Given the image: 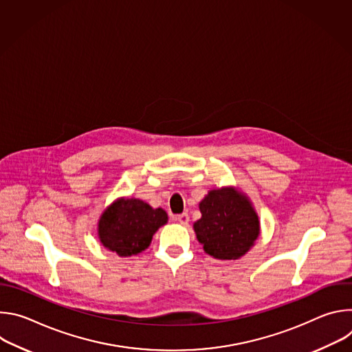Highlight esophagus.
Listing matches in <instances>:
<instances>
[{
  "instance_id": "obj_1",
  "label": "esophagus",
  "mask_w": 352,
  "mask_h": 352,
  "mask_svg": "<svg viewBox=\"0 0 352 352\" xmlns=\"http://www.w3.org/2000/svg\"><path fill=\"white\" fill-rule=\"evenodd\" d=\"M175 220H177L179 224L186 226V224L189 223V216H188V213H182V214H178V216L175 217Z\"/></svg>"
}]
</instances>
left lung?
Masks as SVG:
<instances>
[{
	"mask_svg": "<svg viewBox=\"0 0 352 352\" xmlns=\"http://www.w3.org/2000/svg\"><path fill=\"white\" fill-rule=\"evenodd\" d=\"M202 213L193 223L204 250L219 261H236L252 248L261 235L259 216L246 193L235 186L210 189L200 200Z\"/></svg>",
	"mask_w": 352,
	"mask_h": 352,
	"instance_id": "1",
	"label": "left lung"
}]
</instances>
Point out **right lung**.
Here are the masks:
<instances>
[{
	"instance_id": "1",
	"label": "right lung",
	"mask_w": 352,
	"mask_h": 352,
	"mask_svg": "<svg viewBox=\"0 0 352 352\" xmlns=\"http://www.w3.org/2000/svg\"><path fill=\"white\" fill-rule=\"evenodd\" d=\"M162 208L153 209L136 197H118L100 214L97 235L102 245L120 258L138 255L148 248L156 231L167 224Z\"/></svg>"
}]
</instances>
